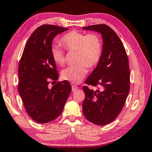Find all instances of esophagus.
Here are the masks:
<instances>
[{
  "instance_id": "obj_1",
  "label": "esophagus",
  "mask_w": 152,
  "mask_h": 152,
  "mask_svg": "<svg viewBox=\"0 0 152 152\" xmlns=\"http://www.w3.org/2000/svg\"><path fill=\"white\" fill-rule=\"evenodd\" d=\"M77 89H78V87L77 86H75V85H73V86H72V91H76Z\"/></svg>"
}]
</instances>
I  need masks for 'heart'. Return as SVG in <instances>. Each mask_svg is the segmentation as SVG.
I'll return each instance as SVG.
<instances>
[{
    "mask_svg": "<svg viewBox=\"0 0 152 152\" xmlns=\"http://www.w3.org/2000/svg\"><path fill=\"white\" fill-rule=\"evenodd\" d=\"M61 43L66 50L76 51L73 65L64 69L62 77L71 83L78 84L83 81L87 73V66L94 68L99 64L103 53V42L99 34H86L77 31H71L61 37ZM50 55L55 63L60 66L65 64L64 50L57 45L50 48Z\"/></svg>",
    "mask_w": 152,
    "mask_h": 152,
    "instance_id": "heart-1",
    "label": "heart"
}]
</instances>
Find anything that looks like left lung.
<instances>
[{
  "instance_id": "1",
  "label": "left lung",
  "mask_w": 152,
  "mask_h": 152,
  "mask_svg": "<svg viewBox=\"0 0 152 152\" xmlns=\"http://www.w3.org/2000/svg\"><path fill=\"white\" fill-rule=\"evenodd\" d=\"M83 28L99 32L103 40L102 58L85 82L98 89L83 86V112L91 123L104 126L119 115L129 94V60L123 42L110 26L100 24Z\"/></svg>"
}]
</instances>
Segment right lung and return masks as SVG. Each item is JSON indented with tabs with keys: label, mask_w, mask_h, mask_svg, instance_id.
<instances>
[{
	"label": "right lung",
	"mask_w": 152,
	"mask_h": 152,
	"mask_svg": "<svg viewBox=\"0 0 152 152\" xmlns=\"http://www.w3.org/2000/svg\"><path fill=\"white\" fill-rule=\"evenodd\" d=\"M66 30L56 25L40 26L29 37L20 59L18 91L26 113L37 123L46 124L57 118L71 91L66 80L58 81L51 89L48 87L50 81L58 78L50 55L53 39Z\"/></svg>",
	"instance_id": "1"
}]
</instances>
